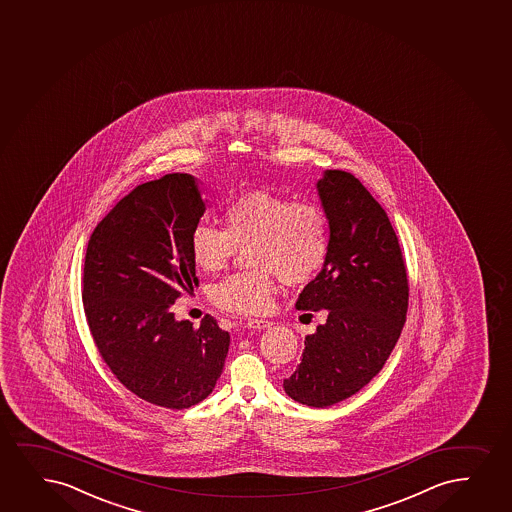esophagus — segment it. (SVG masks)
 Wrapping results in <instances>:
<instances>
[{
  "mask_svg": "<svg viewBox=\"0 0 512 512\" xmlns=\"http://www.w3.org/2000/svg\"><path fill=\"white\" fill-rule=\"evenodd\" d=\"M247 326L250 329H267L271 328L272 322L267 319H248Z\"/></svg>",
  "mask_w": 512,
  "mask_h": 512,
  "instance_id": "34e87169",
  "label": "esophagus"
}]
</instances>
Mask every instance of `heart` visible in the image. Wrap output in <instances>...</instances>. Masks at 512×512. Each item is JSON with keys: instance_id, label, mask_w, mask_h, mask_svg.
Here are the masks:
<instances>
[{"instance_id": "1", "label": "heart", "mask_w": 512, "mask_h": 512, "mask_svg": "<svg viewBox=\"0 0 512 512\" xmlns=\"http://www.w3.org/2000/svg\"><path fill=\"white\" fill-rule=\"evenodd\" d=\"M224 229L200 222L191 234V255L207 272L228 267L238 248H250L259 269L224 279L212 290L221 309L257 316L272 309L278 276L284 283L316 278L329 253L326 215L316 203L293 202L267 191H247L224 209Z\"/></svg>"}]
</instances>
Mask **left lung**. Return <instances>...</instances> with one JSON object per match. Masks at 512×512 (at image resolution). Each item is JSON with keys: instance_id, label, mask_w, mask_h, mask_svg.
<instances>
[{"instance_id": "8db88e82", "label": "left lung", "mask_w": 512, "mask_h": 512, "mask_svg": "<svg viewBox=\"0 0 512 512\" xmlns=\"http://www.w3.org/2000/svg\"><path fill=\"white\" fill-rule=\"evenodd\" d=\"M317 195L329 229L326 264L298 295V310H324L305 338L302 362L284 392L329 407L352 397L385 366L404 328L409 283L383 207L350 172L324 171Z\"/></svg>"}]
</instances>
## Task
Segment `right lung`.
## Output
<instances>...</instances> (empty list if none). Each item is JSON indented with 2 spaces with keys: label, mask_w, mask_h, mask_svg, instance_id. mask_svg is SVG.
<instances>
[{
  "label": "right lung",
  "mask_w": 512,
  "mask_h": 512,
  "mask_svg": "<svg viewBox=\"0 0 512 512\" xmlns=\"http://www.w3.org/2000/svg\"><path fill=\"white\" fill-rule=\"evenodd\" d=\"M205 210L190 174L139 184L101 219L84 259V312L105 364L134 395L177 411L209 397L231 341L209 314L195 328L171 309L198 286L191 234Z\"/></svg>",
  "instance_id": "obj_1"
}]
</instances>
